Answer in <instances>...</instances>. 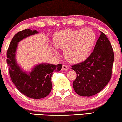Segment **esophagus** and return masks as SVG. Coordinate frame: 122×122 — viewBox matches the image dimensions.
Listing matches in <instances>:
<instances>
[{
	"label": "esophagus",
	"instance_id": "obj_1",
	"mask_svg": "<svg viewBox=\"0 0 122 122\" xmlns=\"http://www.w3.org/2000/svg\"><path fill=\"white\" fill-rule=\"evenodd\" d=\"M61 69L62 70H68L69 69V67L66 65H63Z\"/></svg>",
	"mask_w": 122,
	"mask_h": 122
}]
</instances>
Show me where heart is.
<instances>
[{
  "label": "heart",
  "instance_id": "1",
  "mask_svg": "<svg viewBox=\"0 0 122 122\" xmlns=\"http://www.w3.org/2000/svg\"><path fill=\"white\" fill-rule=\"evenodd\" d=\"M96 41V35L91 29L86 28L80 30H64L54 35V46L64 49L67 61L78 63L87 59L90 55Z\"/></svg>",
  "mask_w": 122,
  "mask_h": 122
}]
</instances>
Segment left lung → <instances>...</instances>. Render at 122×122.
<instances>
[{
	"mask_svg": "<svg viewBox=\"0 0 122 122\" xmlns=\"http://www.w3.org/2000/svg\"><path fill=\"white\" fill-rule=\"evenodd\" d=\"M114 53L105 34L101 32L93 51L83 62L71 65L76 73L74 90L81 96H91L103 89L112 76Z\"/></svg>",
	"mask_w": 122,
	"mask_h": 122,
	"instance_id": "8db88e82",
	"label": "left lung"
}]
</instances>
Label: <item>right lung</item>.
<instances>
[{
  "mask_svg": "<svg viewBox=\"0 0 122 122\" xmlns=\"http://www.w3.org/2000/svg\"><path fill=\"white\" fill-rule=\"evenodd\" d=\"M36 30L25 29L17 32L10 42L6 53V63L11 81L19 91L28 97L40 99L48 96L52 90V75L59 71L62 64L53 65L48 63L38 64L31 73L24 72L17 64L15 53L17 43L31 35L38 33Z\"/></svg>",
  "mask_w": 122,
  "mask_h": 122,
  "instance_id": "add662e5",
  "label": "right lung"
}]
</instances>
